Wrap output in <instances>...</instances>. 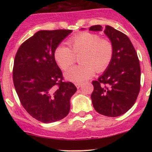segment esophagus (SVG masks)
Returning <instances> with one entry per match:
<instances>
[{
	"label": "esophagus",
	"instance_id": "obj_1",
	"mask_svg": "<svg viewBox=\"0 0 152 152\" xmlns=\"http://www.w3.org/2000/svg\"><path fill=\"white\" fill-rule=\"evenodd\" d=\"M75 85H76V88H80V87L81 86H82V84L81 83H76L75 84Z\"/></svg>",
	"mask_w": 152,
	"mask_h": 152
}]
</instances>
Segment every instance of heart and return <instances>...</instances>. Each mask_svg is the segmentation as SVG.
Segmentation results:
<instances>
[{"instance_id":"obj_1","label":"heart","mask_w":152,"mask_h":152,"mask_svg":"<svg viewBox=\"0 0 152 152\" xmlns=\"http://www.w3.org/2000/svg\"><path fill=\"white\" fill-rule=\"evenodd\" d=\"M67 44L56 47L53 58L62 70H67L75 62V54H81V65L70 69L65 76L68 81L80 83L87 80L98 72L104 70L113 56V46L110 40L101 39L96 34L82 32L69 39Z\"/></svg>"}]
</instances>
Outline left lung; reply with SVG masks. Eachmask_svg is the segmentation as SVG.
Here are the masks:
<instances>
[{
    "instance_id": "8db88e82",
    "label": "left lung",
    "mask_w": 152,
    "mask_h": 152,
    "mask_svg": "<svg viewBox=\"0 0 152 152\" xmlns=\"http://www.w3.org/2000/svg\"><path fill=\"white\" fill-rule=\"evenodd\" d=\"M102 29V26L96 25L89 31ZM104 33L113 44V56L103 74L92 82L94 87L92 103L100 114L118 117L135 103L140 88V62L126 35L110 26H106Z\"/></svg>"
}]
</instances>
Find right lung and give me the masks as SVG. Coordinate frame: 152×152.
Wrapping results in <instances>:
<instances>
[{"label": "right lung", "instance_id": "right-lung-1", "mask_svg": "<svg viewBox=\"0 0 152 152\" xmlns=\"http://www.w3.org/2000/svg\"><path fill=\"white\" fill-rule=\"evenodd\" d=\"M71 30H42L20 45L13 67L15 90L23 107L42 123L57 121L70 112V99L77 90L62 81L53 51Z\"/></svg>", "mask_w": 152, "mask_h": 152}]
</instances>
